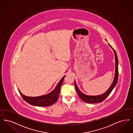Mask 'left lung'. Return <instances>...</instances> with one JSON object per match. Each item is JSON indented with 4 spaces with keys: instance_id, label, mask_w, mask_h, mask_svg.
I'll list each match as a JSON object with an SVG mask.
<instances>
[{
    "instance_id": "1",
    "label": "left lung",
    "mask_w": 133,
    "mask_h": 133,
    "mask_svg": "<svg viewBox=\"0 0 133 133\" xmlns=\"http://www.w3.org/2000/svg\"><path fill=\"white\" fill-rule=\"evenodd\" d=\"M110 48L113 49L114 54H115V77L114 78V80L113 81V83H112L111 85L109 87V88L108 89V90L105 92L104 94H102L101 95L96 96H87L82 93L79 88H78L77 85H76V83L74 82L75 87L76 90L77 92V94L78 96H79L80 98L82 101L87 103H99L103 101L109 95V94L111 93L114 88L115 87V85L117 84L118 79V60L117 57V54L116 53V51L113 49V48L109 44Z\"/></svg>"
}]
</instances>
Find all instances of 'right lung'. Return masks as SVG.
<instances>
[{
    "mask_svg": "<svg viewBox=\"0 0 133 133\" xmlns=\"http://www.w3.org/2000/svg\"><path fill=\"white\" fill-rule=\"evenodd\" d=\"M65 76L59 81L58 85L51 92L47 95L44 96H37V97H30L24 96L18 90L23 98L28 103L37 106H50L53 104L58 98L59 95L61 87L62 85L63 80Z\"/></svg>",
    "mask_w": 133,
    "mask_h": 133,
    "instance_id": "right-lung-1",
    "label": "right lung"
}]
</instances>
